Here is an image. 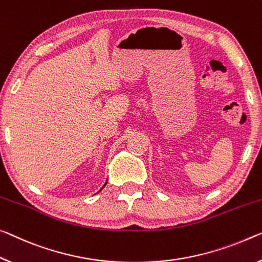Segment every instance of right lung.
Here are the masks:
<instances>
[{"label": "right lung", "instance_id": "1", "mask_svg": "<svg viewBox=\"0 0 262 262\" xmlns=\"http://www.w3.org/2000/svg\"><path fill=\"white\" fill-rule=\"evenodd\" d=\"M106 183H107V180H106V182H105V184H104V185H103V187H102V188H100V190H99V191H102V190H103V188H104V186H105V185H106ZM99 191H98V192H99ZM98 192H97V193H98Z\"/></svg>", "mask_w": 262, "mask_h": 262}]
</instances>
